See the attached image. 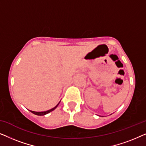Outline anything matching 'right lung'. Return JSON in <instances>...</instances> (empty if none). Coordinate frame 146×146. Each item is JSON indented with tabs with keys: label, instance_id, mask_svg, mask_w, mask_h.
<instances>
[{
	"label": "right lung",
	"instance_id": "right-lung-1",
	"mask_svg": "<svg viewBox=\"0 0 146 146\" xmlns=\"http://www.w3.org/2000/svg\"><path fill=\"white\" fill-rule=\"evenodd\" d=\"M60 102L54 108H53L49 110H47V111H34L30 110V111H31V112L33 113L34 114H36V115H46V114H47V113H48L50 112V111H53L54 110H55L57 106H58V104H60Z\"/></svg>",
	"mask_w": 146,
	"mask_h": 146
}]
</instances>
